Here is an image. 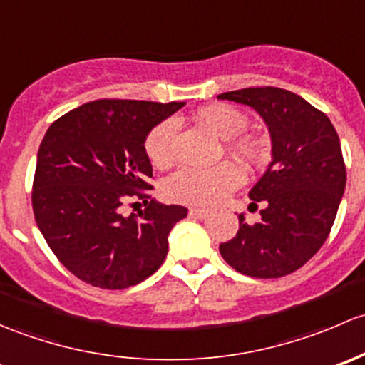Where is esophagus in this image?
Here are the masks:
<instances>
[{
  "label": "esophagus",
  "instance_id": "1",
  "mask_svg": "<svg viewBox=\"0 0 365 365\" xmlns=\"http://www.w3.org/2000/svg\"><path fill=\"white\" fill-rule=\"evenodd\" d=\"M190 216L191 217H197V220H204V217L209 216V210L198 209V207H191L190 209Z\"/></svg>",
  "mask_w": 365,
  "mask_h": 365
}]
</instances>
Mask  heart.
<instances>
[{
    "instance_id": "obj_1",
    "label": "heart",
    "mask_w": 365,
    "mask_h": 365,
    "mask_svg": "<svg viewBox=\"0 0 365 365\" xmlns=\"http://www.w3.org/2000/svg\"><path fill=\"white\" fill-rule=\"evenodd\" d=\"M193 119L217 138L228 140V153L246 165L260 163L264 153L253 137L240 135L247 126V118L239 108L227 103H214L198 108ZM178 125L174 119H165L149 131L145 153L156 167H167L174 160V142ZM242 182V172L234 163H221L212 168L186 167L172 175L165 184V193L170 200L191 205L217 204L228 191Z\"/></svg>"
}]
</instances>
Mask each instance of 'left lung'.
Masks as SVG:
<instances>
[{
  "instance_id": "8db88e82",
  "label": "left lung",
  "mask_w": 365,
  "mask_h": 365,
  "mask_svg": "<svg viewBox=\"0 0 365 365\" xmlns=\"http://www.w3.org/2000/svg\"><path fill=\"white\" fill-rule=\"evenodd\" d=\"M255 108L265 121L272 161L251 187L262 221L247 225L220 244L228 265L251 277H281L300 269L329 237L344 186L341 142L323 112L281 88H246L217 95Z\"/></svg>"
}]
</instances>
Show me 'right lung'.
<instances>
[{"instance_id": "1", "label": "right lung", "mask_w": 365, "mask_h": 365, "mask_svg": "<svg viewBox=\"0 0 365 365\" xmlns=\"http://www.w3.org/2000/svg\"><path fill=\"white\" fill-rule=\"evenodd\" d=\"M184 101L96 100L54 121L36 155L33 212L63 265L93 287L123 290L160 269L168 234L186 217L182 205L151 200L138 217L120 205L137 194L148 203L153 167L149 131Z\"/></svg>"}]
</instances>
